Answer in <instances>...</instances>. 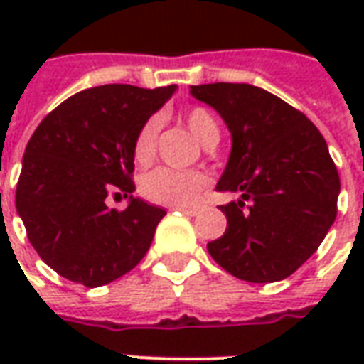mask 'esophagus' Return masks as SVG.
<instances>
[{
  "mask_svg": "<svg viewBox=\"0 0 364 364\" xmlns=\"http://www.w3.org/2000/svg\"><path fill=\"white\" fill-rule=\"evenodd\" d=\"M175 210L187 214V216H197V214L200 213V206H177Z\"/></svg>",
  "mask_w": 364,
  "mask_h": 364,
  "instance_id": "obj_1",
  "label": "esophagus"
}]
</instances>
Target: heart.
Returning <instances> with one entry per match:
<instances>
[{
  "label": "heart",
  "mask_w": 364,
  "mask_h": 364,
  "mask_svg": "<svg viewBox=\"0 0 364 364\" xmlns=\"http://www.w3.org/2000/svg\"><path fill=\"white\" fill-rule=\"evenodd\" d=\"M185 124L193 136L205 148H214L220 140V128L214 119V114L205 107H191L185 112ZM159 120L151 117L144 122L140 130L136 132L132 154L138 164H150L156 158V146H158ZM210 179L200 171H177L169 167H158L140 179V193L144 197L166 206H189L195 205L198 198L205 195Z\"/></svg>",
  "instance_id": "heart-1"
}]
</instances>
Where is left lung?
Listing matches in <instances>:
<instances>
[{
    "instance_id": "left-lung-1",
    "label": "left lung",
    "mask_w": 364,
    "mask_h": 364,
    "mask_svg": "<svg viewBox=\"0 0 364 364\" xmlns=\"http://www.w3.org/2000/svg\"><path fill=\"white\" fill-rule=\"evenodd\" d=\"M191 93L228 124L232 154L216 191L240 195L220 206L228 226L206 250L242 281L287 279L337 216L341 185L328 144L304 112L250 83L193 85Z\"/></svg>"
}]
</instances>
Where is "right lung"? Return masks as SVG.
<instances>
[{
    "label": "right lung",
    "mask_w": 364,
    "mask_h": 364,
    "mask_svg": "<svg viewBox=\"0 0 364 364\" xmlns=\"http://www.w3.org/2000/svg\"><path fill=\"white\" fill-rule=\"evenodd\" d=\"M175 85L111 83L80 91L31 136L15 206L41 259L64 279L95 289L134 269L166 210L132 197L136 132ZM130 196L120 213L106 197Z\"/></svg>",
    "instance_id": "add662e5"
}]
</instances>
